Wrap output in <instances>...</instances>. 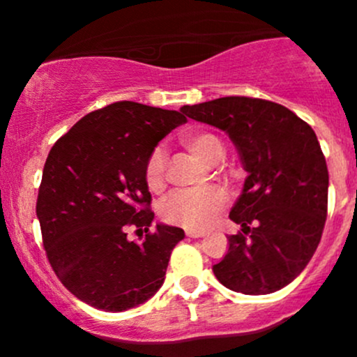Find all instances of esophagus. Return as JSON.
<instances>
[{
  "label": "esophagus",
  "mask_w": 357,
  "mask_h": 357,
  "mask_svg": "<svg viewBox=\"0 0 357 357\" xmlns=\"http://www.w3.org/2000/svg\"><path fill=\"white\" fill-rule=\"evenodd\" d=\"M186 235L192 236V238H202V236L207 235V231H204V229H186Z\"/></svg>",
  "instance_id": "obj_1"
}]
</instances>
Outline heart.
Here are the masks:
<instances>
[{"mask_svg": "<svg viewBox=\"0 0 357 357\" xmlns=\"http://www.w3.org/2000/svg\"><path fill=\"white\" fill-rule=\"evenodd\" d=\"M181 142L193 155L207 164H215L225 155L221 138L211 131H192L181 136ZM167 158L162 149H155L146 158L145 183L149 190L158 192L165 181ZM228 204V195L218 186L200 190H176L167 199L162 200L160 215L165 222L199 229L211 225L215 215Z\"/></svg>", "mask_w": 357, "mask_h": 357, "instance_id": "heart-1", "label": "heart"}]
</instances>
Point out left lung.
Returning <instances> with one entry per match:
<instances>
[{
  "label": "left lung",
  "mask_w": 357,
  "mask_h": 357,
  "mask_svg": "<svg viewBox=\"0 0 357 357\" xmlns=\"http://www.w3.org/2000/svg\"><path fill=\"white\" fill-rule=\"evenodd\" d=\"M181 112L225 131L248 174L229 212L243 233L228 236L215 278L245 295L283 289L311 261L326 221L328 169L314 131L287 107L247 96Z\"/></svg>",
  "instance_id": "1"
}]
</instances>
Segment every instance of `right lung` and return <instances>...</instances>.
<instances>
[{"label": "right lung", "instance_id": "add662e5", "mask_svg": "<svg viewBox=\"0 0 357 357\" xmlns=\"http://www.w3.org/2000/svg\"><path fill=\"white\" fill-rule=\"evenodd\" d=\"M181 112L115 102L84 115L50 150L36 215L53 271L86 304L128 311L160 289L181 228L157 225L145 164ZM145 229L136 244L127 228Z\"/></svg>", "mask_w": 357, "mask_h": 357}]
</instances>
